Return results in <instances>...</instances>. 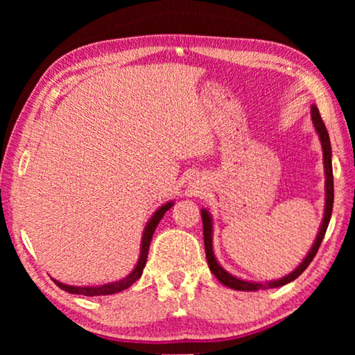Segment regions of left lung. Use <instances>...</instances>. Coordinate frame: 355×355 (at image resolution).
<instances>
[{
  "instance_id": "left-lung-1",
  "label": "left lung",
  "mask_w": 355,
  "mask_h": 355,
  "mask_svg": "<svg viewBox=\"0 0 355 355\" xmlns=\"http://www.w3.org/2000/svg\"><path fill=\"white\" fill-rule=\"evenodd\" d=\"M311 123H313V128L316 131L318 137H320L321 148H322V164H324V177H326V183H324V191H326V203H324V214L322 220L320 225V230H318V235L315 238L313 244L309 250V254L304 257V260L299 263V266L286 274L285 277H280L277 280H269V282H254V280H244L239 279L236 275L230 274L225 271L224 268L220 266L218 258L214 255L213 249V233H214V224H213V216L208 211L207 208L200 209L202 214V222H203V239H205V254H207V261L209 266V271L214 274V277L218 279L222 285H225L232 290L236 291H257V290H269V288H279L284 286L290 282L296 280L300 274H302L305 269L309 268V264L313 260L318 249L322 243V238L326 235V230L330 222V216H332V207H334V173H332V147H330V139L329 133L326 130V125H324L322 119L320 116V111L315 105H311Z\"/></svg>"
}]
</instances>
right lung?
Instances as JSON below:
<instances>
[{"instance_id": "right-lung-1", "label": "right lung", "mask_w": 355, "mask_h": 355, "mask_svg": "<svg viewBox=\"0 0 355 355\" xmlns=\"http://www.w3.org/2000/svg\"><path fill=\"white\" fill-rule=\"evenodd\" d=\"M173 200H169L161 205L159 208L155 209V213L152 214V218L148 219V222L144 227L142 232V238H141V250H139V258H137L136 266L131 269V272L128 275H125L120 280L116 282H110V284H103V285H89V286H75V285H67L62 284L56 279H53V282L61 288V290L71 293V294H83V296H107V294H116L123 290H127L128 286L135 284L137 279H141L144 268H146L147 263V255H148V248L150 243H152V236L158 227L159 220L163 219V216L166 214L167 209H171L173 207Z\"/></svg>"}]
</instances>
